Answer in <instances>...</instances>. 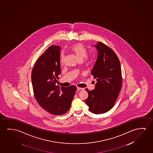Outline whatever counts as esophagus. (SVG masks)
<instances>
[{
  "mask_svg": "<svg viewBox=\"0 0 153 153\" xmlns=\"http://www.w3.org/2000/svg\"><path fill=\"white\" fill-rule=\"evenodd\" d=\"M84 88H80V87H77V91H79V90H84Z\"/></svg>",
  "mask_w": 153,
  "mask_h": 153,
  "instance_id": "34e87169",
  "label": "esophagus"
}]
</instances>
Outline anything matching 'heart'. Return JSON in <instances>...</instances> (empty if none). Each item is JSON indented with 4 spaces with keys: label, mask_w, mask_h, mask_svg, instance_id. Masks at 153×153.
Wrapping results in <instances>:
<instances>
[{
    "label": "heart",
    "mask_w": 153,
    "mask_h": 153,
    "mask_svg": "<svg viewBox=\"0 0 153 153\" xmlns=\"http://www.w3.org/2000/svg\"><path fill=\"white\" fill-rule=\"evenodd\" d=\"M71 51L75 54L78 59L79 60H82L87 55L86 47L81 43H77L73 45L71 47ZM64 53H62L60 55V60L62 62L64 60Z\"/></svg>",
    "instance_id": "1"
}]
</instances>
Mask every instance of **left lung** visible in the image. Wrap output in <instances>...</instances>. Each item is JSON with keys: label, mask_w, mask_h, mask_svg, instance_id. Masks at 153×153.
<instances>
[{"label": "left lung", "mask_w": 153, "mask_h": 153, "mask_svg": "<svg viewBox=\"0 0 153 153\" xmlns=\"http://www.w3.org/2000/svg\"><path fill=\"white\" fill-rule=\"evenodd\" d=\"M94 47L98 56L91 75L97 82L94 89L88 91L85 102L91 113L100 114L114 106L122 87V71L120 60L111 48L101 42Z\"/></svg>", "instance_id": "8db88e82"}]
</instances>
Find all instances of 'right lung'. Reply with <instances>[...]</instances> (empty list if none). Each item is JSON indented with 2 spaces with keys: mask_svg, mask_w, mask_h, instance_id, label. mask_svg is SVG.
I'll return each instance as SVG.
<instances>
[{
  "mask_svg": "<svg viewBox=\"0 0 153 153\" xmlns=\"http://www.w3.org/2000/svg\"><path fill=\"white\" fill-rule=\"evenodd\" d=\"M60 49L56 45L49 47L36 61L31 72L36 100L45 110L55 115L69 111L76 91L74 85L68 87L56 85L61 73Z\"/></svg>",
  "mask_w": 153,
  "mask_h": 153,
  "instance_id": "right-lung-1",
  "label": "right lung"
}]
</instances>
